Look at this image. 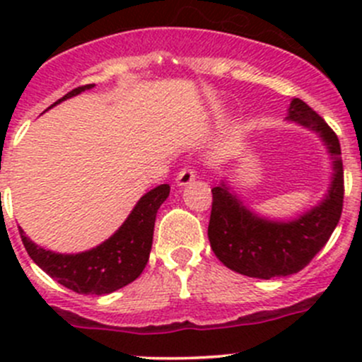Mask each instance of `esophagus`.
Segmentation results:
<instances>
[{
  "instance_id": "obj_1",
  "label": "esophagus",
  "mask_w": 362,
  "mask_h": 362,
  "mask_svg": "<svg viewBox=\"0 0 362 362\" xmlns=\"http://www.w3.org/2000/svg\"><path fill=\"white\" fill-rule=\"evenodd\" d=\"M194 178H196L194 168L185 166V168H182L180 171H178V175H177V184H178V185H187V184H191V182L194 180Z\"/></svg>"
}]
</instances>
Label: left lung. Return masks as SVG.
<instances>
[{"mask_svg": "<svg viewBox=\"0 0 362 362\" xmlns=\"http://www.w3.org/2000/svg\"><path fill=\"white\" fill-rule=\"evenodd\" d=\"M289 119L320 133L334 163L329 194L293 222H269L247 210L224 184L211 189L208 238L214 254L229 269L269 280L301 272L333 235L343 210V164L337 133L305 101H291Z\"/></svg>", "mask_w": 362, "mask_h": 362, "instance_id": "obj_1", "label": "left lung"}]
</instances>
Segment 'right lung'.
I'll return each instance as SVG.
<instances>
[{
    "mask_svg": "<svg viewBox=\"0 0 362 362\" xmlns=\"http://www.w3.org/2000/svg\"><path fill=\"white\" fill-rule=\"evenodd\" d=\"M90 87L93 83L76 87L54 105ZM168 194V184H160L148 191L112 238L82 254L64 255L42 249L24 235L23 229H19L21 238L29 257L61 286L78 294H110L136 280L144 272L152 249L156 214Z\"/></svg>",
    "mask_w": 362,
    "mask_h": 362,
    "instance_id": "add662e5",
    "label": "right lung"
}]
</instances>
